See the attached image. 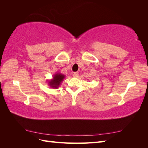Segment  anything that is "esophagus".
<instances>
[{
    "label": "esophagus",
    "instance_id": "esophagus-1",
    "mask_svg": "<svg viewBox=\"0 0 148 148\" xmlns=\"http://www.w3.org/2000/svg\"><path fill=\"white\" fill-rule=\"evenodd\" d=\"M73 77L74 78H78V73L77 72H75L73 73Z\"/></svg>",
    "mask_w": 148,
    "mask_h": 148
}]
</instances>
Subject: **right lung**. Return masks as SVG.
Listing matches in <instances>:
<instances>
[{
	"label": "right lung",
	"instance_id": "right-lung-1",
	"mask_svg": "<svg viewBox=\"0 0 148 148\" xmlns=\"http://www.w3.org/2000/svg\"><path fill=\"white\" fill-rule=\"evenodd\" d=\"M65 77V75L60 73H57L54 74L51 79L47 80L49 86L53 89H57L60 86L61 83L63 82Z\"/></svg>",
	"mask_w": 148,
	"mask_h": 148
}]
</instances>
